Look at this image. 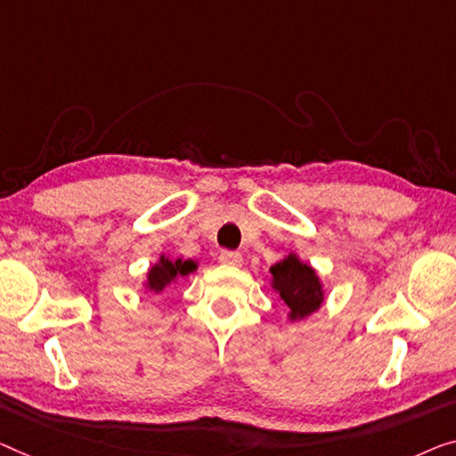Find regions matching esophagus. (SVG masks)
Here are the masks:
<instances>
[{
	"instance_id": "obj_1",
	"label": "esophagus",
	"mask_w": 456,
	"mask_h": 456,
	"mask_svg": "<svg viewBox=\"0 0 456 456\" xmlns=\"http://www.w3.org/2000/svg\"><path fill=\"white\" fill-rule=\"evenodd\" d=\"M219 260H221L223 264H225V266H241L243 257H241L240 251H231V249H225V251H221Z\"/></svg>"
}]
</instances>
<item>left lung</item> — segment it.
I'll return each mask as SVG.
<instances>
[{
  "mask_svg": "<svg viewBox=\"0 0 456 456\" xmlns=\"http://www.w3.org/2000/svg\"><path fill=\"white\" fill-rule=\"evenodd\" d=\"M272 289L276 290L289 307L290 322H301L323 305V284L317 272L298 260L297 254H289L284 260L270 268Z\"/></svg>",
  "mask_w": 456,
  "mask_h": 456,
  "instance_id": "obj_1",
  "label": "left lung"
}]
</instances>
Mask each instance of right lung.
<instances>
[{
  "label": "right lung",
  "instance_id": "right-lung-1",
  "mask_svg": "<svg viewBox=\"0 0 456 456\" xmlns=\"http://www.w3.org/2000/svg\"><path fill=\"white\" fill-rule=\"evenodd\" d=\"M196 262L194 260H169L167 256H159V262L153 264L147 272V282L145 287L151 290V293H161L163 289H167L169 284L178 281V278L188 276L190 272H194Z\"/></svg>",
  "mask_w": 456,
  "mask_h": 456
}]
</instances>
